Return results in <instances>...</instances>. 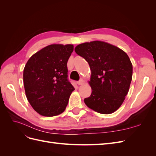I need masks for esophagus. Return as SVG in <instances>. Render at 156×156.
I'll return each instance as SVG.
<instances>
[{"label": "esophagus", "instance_id": "esophagus-1", "mask_svg": "<svg viewBox=\"0 0 156 156\" xmlns=\"http://www.w3.org/2000/svg\"><path fill=\"white\" fill-rule=\"evenodd\" d=\"M83 82H84L83 79H81L79 80V81H78L77 82V84H79V85H81V84H82L83 83Z\"/></svg>", "mask_w": 156, "mask_h": 156}]
</instances>
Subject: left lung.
I'll use <instances>...</instances> for the list:
<instances>
[{
  "instance_id": "obj_1",
  "label": "left lung",
  "mask_w": 156,
  "mask_h": 156,
  "mask_svg": "<svg viewBox=\"0 0 156 156\" xmlns=\"http://www.w3.org/2000/svg\"><path fill=\"white\" fill-rule=\"evenodd\" d=\"M75 51L85 59L91 69L92 88L85 104L101 114H111L119 108L129 91L133 66L124 51L104 41L79 44Z\"/></svg>"
}]
</instances>
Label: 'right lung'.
<instances>
[{
    "label": "right lung",
    "mask_w": 156,
    "mask_h": 156,
    "mask_svg": "<svg viewBox=\"0 0 156 156\" xmlns=\"http://www.w3.org/2000/svg\"><path fill=\"white\" fill-rule=\"evenodd\" d=\"M73 45L53 44L37 51L23 70L26 96L32 108L44 116L62 113L75 88L68 78L67 62Z\"/></svg>",
    "instance_id": "right-lung-1"
}]
</instances>
